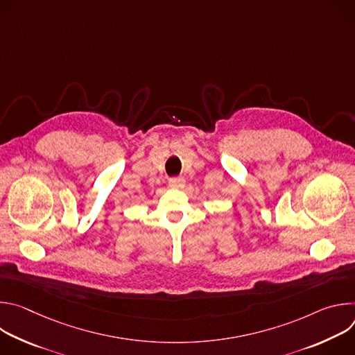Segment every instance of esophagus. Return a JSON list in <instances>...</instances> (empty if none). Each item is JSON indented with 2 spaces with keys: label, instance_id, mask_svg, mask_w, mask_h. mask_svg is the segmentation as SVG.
<instances>
[{
  "label": "esophagus",
  "instance_id": "esophagus-1",
  "mask_svg": "<svg viewBox=\"0 0 355 355\" xmlns=\"http://www.w3.org/2000/svg\"><path fill=\"white\" fill-rule=\"evenodd\" d=\"M185 185V180L182 177H175L168 180V187L170 188H182Z\"/></svg>",
  "mask_w": 355,
  "mask_h": 355
}]
</instances>
